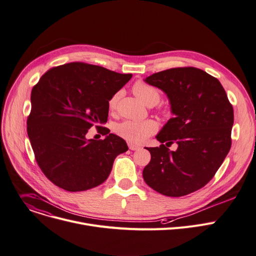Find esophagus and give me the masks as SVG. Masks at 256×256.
Wrapping results in <instances>:
<instances>
[{
	"mask_svg": "<svg viewBox=\"0 0 256 256\" xmlns=\"http://www.w3.org/2000/svg\"><path fill=\"white\" fill-rule=\"evenodd\" d=\"M128 148L130 150H139L141 147L138 146V145H134V144H132V143H128Z\"/></svg>",
	"mask_w": 256,
	"mask_h": 256,
	"instance_id": "1",
	"label": "esophagus"
}]
</instances>
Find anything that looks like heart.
Returning a JSON list of instances; mask_svg holds the SVG:
<instances>
[{
  "label": "heart",
  "instance_id": "1",
  "mask_svg": "<svg viewBox=\"0 0 256 256\" xmlns=\"http://www.w3.org/2000/svg\"><path fill=\"white\" fill-rule=\"evenodd\" d=\"M132 90L134 96L140 98L147 106L156 105L160 98V94L158 88L147 84L144 81H137L132 84ZM119 98V92L114 94L108 102V108L111 112L116 109L117 102ZM164 115H168V110H164ZM158 130V124L156 122L148 119L144 122H132L124 120L116 126V132L122 138L126 139L130 143H142L151 134H154Z\"/></svg>",
  "mask_w": 256,
  "mask_h": 256
}]
</instances>
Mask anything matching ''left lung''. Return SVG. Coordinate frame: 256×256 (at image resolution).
I'll list each match as a JSON object with an SVG mask.
<instances>
[{
    "instance_id": "1",
    "label": "left lung",
    "mask_w": 256,
    "mask_h": 256,
    "mask_svg": "<svg viewBox=\"0 0 256 256\" xmlns=\"http://www.w3.org/2000/svg\"><path fill=\"white\" fill-rule=\"evenodd\" d=\"M145 81L166 94L174 117L156 136L162 145L147 148L151 160L143 178L164 196L190 194L214 177L228 156L232 106L219 80L198 68H173ZM174 142L178 148L172 152L167 147Z\"/></svg>"
}]
</instances>
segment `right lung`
<instances>
[{"instance_id":"right-lung-1","label":"right lung","mask_w":256,"mask_h":256,"mask_svg":"<svg viewBox=\"0 0 256 256\" xmlns=\"http://www.w3.org/2000/svg\"><path fill=\"white\" fill-rule=\"evenodd\" d=\"M106 68L75 62L48 70L32 88L26 130L43 174L68 192L88 190L109 176L126 141L102 126L109 98L132 78ZM94 124L104 140H88Z\"/></svg>"}]
</instances>
